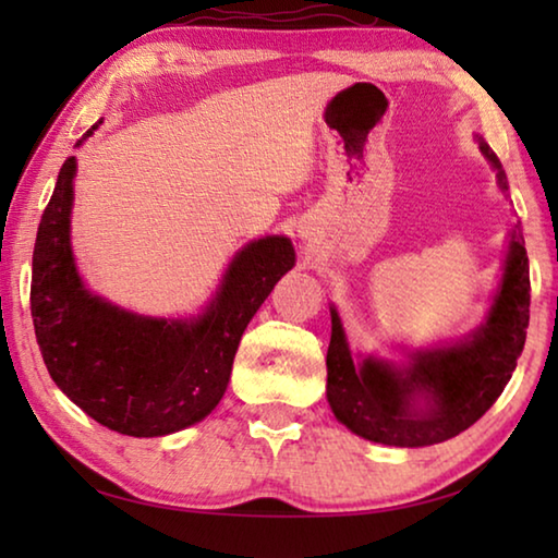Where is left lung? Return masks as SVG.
<instances>
[{"label":"left lung","instance_id":"1","mask_svg":"<svg viewBox=\"0 0 558 558\" xmlns=\"http://www.w3.org/2000/svg\"><path fill=\"white\" fill-rule=\"evenodd\" d=\"M480 153L497 169L507 192V177L483 137ZM332 339L327 349V401L337 421L366 440L396 448L436 446L480 421L507 381L524 349L529 327V258L522 229L509 233L507 260L487 319L468 339L409 354V364L349 352L335 307Z\"/></svg>","mask_w":558,"mask_h":558}]
</instances>
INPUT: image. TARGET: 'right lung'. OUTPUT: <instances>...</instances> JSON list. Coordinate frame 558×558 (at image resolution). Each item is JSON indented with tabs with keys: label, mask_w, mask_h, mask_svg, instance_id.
<instances>
[{
	"label": "right lung",
	"mask_w": 558,
	"mask_h": 558,
	"mask_svg": "<svg viewBox=\"0 0 558 558\" xmlns=\"http://www.w3.org/2000/svg\"><path fill=\"white\" fill-rule=\"evenodd\" d=\"M73 177L69 157L34 245L32 317L46 369L78 409L122 436L155 438L194 426L219 405L243 329L295 266L292 243L286 235L251 241L199 317L128 313L93 295L75 270Z\"/></svg>",
	"instance_id": "obj_1"
}]
</instances>
